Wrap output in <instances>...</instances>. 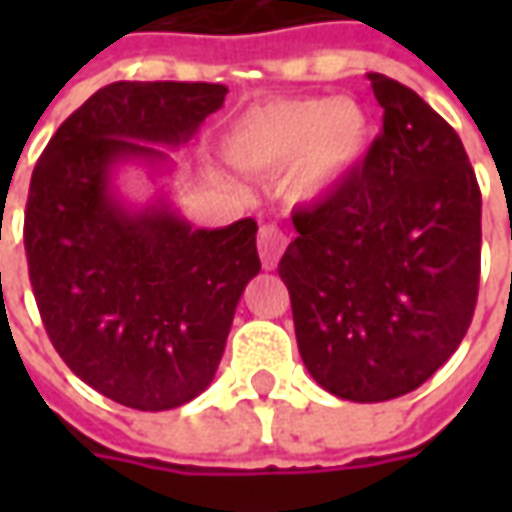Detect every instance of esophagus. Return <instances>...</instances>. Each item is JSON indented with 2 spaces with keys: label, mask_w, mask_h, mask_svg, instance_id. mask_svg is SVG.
Wrapping results in <instances>:
<instances>
[{
  "label": "esophagus",
  "mask_w": 512,
  "mask_h": 512,
  "mask_svg": "<svg viewBox=\"0 0 512 512\" xmlns=\"http://www.w3.org/2000/svg\"><path fill=\"white\" fill-rule=\"evenodd\" d=\"M288 246V235L277 224H263L260 233H257V249H260V260H263V268H277L279 257Z\"/></svg>",
  "instance_id": "34e87169"
}]
</instances>
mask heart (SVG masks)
<instances>
[{
    "mask_svg": "<svg viewBox=\"0 0 512 512\" xmlns=\"http://www.w3.org/2000/svg\"><path fill=\"white\" fill-rule=\"evenodd\" d=\"M373 145V120L354 98H282L257 106L227 134L235 167L277 172L282 191L312 202L340 189L362 167Z\"/></svg>",
    "mask_w": 512,
    "mask_h": 512,
    "instance_id": "b5f03b06",
    "label": "heart"
}]
</instances>
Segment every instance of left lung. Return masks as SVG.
<instances>
[{"label": "left lung", "mask_w": 512, "mask_h": 512, "mask_svg": "<svg viewBox=\"0 0 512 512\" xmlns=\"http://www.w3.org/2000/svg\"><path fill=\"white\" fill-rule=\"evenodd\" d=\"M384 128L354 178L296 208L279 260L296 343L318 384L354 403L408 395L461 345L480 285L483 197L455 128L370 73Z\"/></svg>", "instance_id": "left-lung-1"}]
</instances>
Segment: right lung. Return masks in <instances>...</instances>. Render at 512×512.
I'll return each instance as SVG.
<instances>
[{
	"mask_svg": "<svg viewBox=\"0 0 512 512\" xmlns=\"http://www.w3.org/2000/svg\"><path fill=\"white\" fill-rule=\"evenodd\" d=\"M224 95L208 82L106 84L32 172L24 249L46 334L84 384L120 406L167 411L208 389L260 271L255 219L194 230L167 202L128 211L112 191L117 164L167 161L153 145L189 142Z\"/></svg>",
	"mask_w": 512,
	"mask_h": 512,
	"instance_id": "right-lung-1",
	"label": "right lung"
}]
</instances>
